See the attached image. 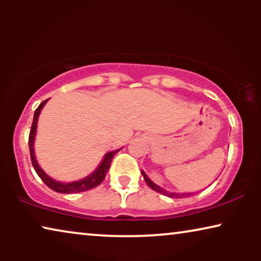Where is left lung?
Instances as JSON below:
<instances>
[{"label":"left lung","instance_id":"1","mask_svg":"<svg viewBox=\"0 0 261 261\" xmlns=\"http://www.w3.org/2000/svg\"><path fill=\"white\" fill-rule=\"evenodd\" d=\"M141 173H142V176H144V179H145L146 183H147L148 187L151 188V189H153V190H154V191L159 192V194L169 196V197H171V198H181V197H185V196H187V195H190V194H176V192H169V191L164 190V189H162L160 187H158V185H156V184L153 183V181L149 179V178L147 177V174H146L144 171H141Z\"/></svg>","mask_w":261,"mask_h":261}]
</instances>
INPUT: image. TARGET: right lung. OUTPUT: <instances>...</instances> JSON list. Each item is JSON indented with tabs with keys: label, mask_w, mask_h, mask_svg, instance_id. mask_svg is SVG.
<instances>
[{
	"label": "right lung",
	"mask_w": 261,
	"mask_h": 261,
	"mask_svg": "<svg viewBox=\"0 0 261 261\" xmlns=\"http://www.w3.org/2000/svg\"><path fill=\"white\" fill-rule=\"evenodd\" d=\"M48 99H45L44 102L40 103V106L35 109L34 112V117H33V123H32L31 132H30V138H28V145H30V153H31V160L32 165H33L35 172L38 173V176L41 178V180L47 185L49 189H52L53 191L60 192V194H77V192H84L90 190V189H94L98 187L99 184L102 183L103 179L106 178V174L110 169V164H112V160L114 155L116 154L120 149H116V151L108 152L103 158L102 163L99 164L97 169H96L91 174H89L88 177L83 178V179H80L77 181H72V183H60V181H57L52 179L51 177L47 176L44 172V170L41 169L40 166L38 165V162L35 160V154H34V139H35V133H37V124H38V117L40 115V112L42 107L46 105Z\"/></svg>",
	"instance_id": "obj_1"
}]
</instances>
